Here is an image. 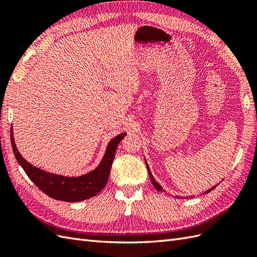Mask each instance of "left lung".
Returning <instances> with one entry per match:
<instances>
[{"label":"left lung","mask_w":257,"mask_h":257,"mask_svg":"<svg viewBox=\"0 0 257 257\" xmlns=\"http://www.w3.org/2000/svg\"><path fill=\"white\" fill-rule=\"evenodd\" d=\"M146 165H147V169H148V172H149V177H150V180H151V182H152V184H154V187L158 190V191H162V187H161V185L159 184V183H158L157 181H156V180H155V178H154V176H152V173H151V171H150V169H149V166H148V163H147L146 162ZM215 187H216V185H215ZM215 187H213V188H211L210 190H207L206 191V192L205 193H209L210 192V191H212L213 189H214Z\"/></svg>","instance_id":"8db88e82"}]
</instances>
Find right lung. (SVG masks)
I'll return each mask as SVG.
<instances>
[{
	"mask_svg": "<svg viewBox=\"0 0 257 257\" xmlns=\"http://www.w3.org/2000/svg\"><path fill=\"white\" fill-rule=\"evenodd\" d=\"M125 134H120L111 139L101 162L95 170L80 177H63L41 170L27 162L16 148L13 137V128H11V144L16 160L36 187L52 199L65 202H79L95 196L107 184L111 165L116 154L117 147L123 139Z\"/></svg>",
	"mask_w": 257,
	"mask_h": 257,
	"instance_id": "right-lung-1",
	"label": "right lung"
}]
</instances>
